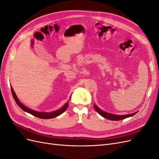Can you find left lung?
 Wrapping results in <instances>:
<instances>
[{"label": "left lung", "mask_w": 159, "mask_h": 159, "mask_svg": "<svg viewBox=\"0 0 159 159\" xmlns=\"http://www.w3.org/2000/svg\"><path fill=\"white\" fill-rule=\"evenodd\" d=\"M93 106H94V108H95L96 111H97L100 115H102L103 117H104L105 119H109V120H111V121H119V120H122V119H126V118H128L130 117H132L134 114H136L137 113V111L135 113H131V114L119 115H115V114L105 112V111H102V109H100L95 104L93 105Z\"/></svg>", "instance_id": "8db88e82"}]
</instances>
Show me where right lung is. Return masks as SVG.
Masks as SVG:
<instances>
[{
  "mask_svg": "<svg viewBox=\"0 0 159 159\" xmlns=\"http://www.w3.org/2000/svg\"><path fill=\"white\" fill-rule=\"evenodd\" d=\"M11 91H12V96L15 100L16 103H17V105H18L19 107H20L23 111H25V112H27L28 113H30L34 116L37 117H39L40 119H52V118H54L56 117L57 116H59L60 115H61V113H63L68 108V105H69V101L67 103H66L64 104V105L63 107H61L60 109L54 111H52V112H42V111H37L35 110H33L31 109L30 108L27 107L26 106H25V105H23L20 102V100H19L17 98V96L14 92V91L12 88V86H11Z\"/></svg>",
  "mask_w": 159,
  "mask_h": 159,
  "instance_id": "add662e5",
  "label": "right lung"
}]
</instances>
